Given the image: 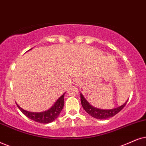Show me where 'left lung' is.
Instances as JSON below:
<instances>
[{"label":"left lung","instance_id":"8db88e82","mask_svg":"<svg viewBox=\"0 0 146 146\" xmlns=\"http://www.w3.org/2000/svg\"><path fill=\"white\" fill-rule=\"evenodd\" d=\"M81 97V102H82V105L84 108V109L87 112V113H88L90 115H91L92 117H93L95 119H106L108 118L114 117V115H116L117 113L121 111L123 108L126 105L127 101L125 104L121 105V106L118 107V108H113V109L110 110H102V109H99V108H96L95 107L91 106L89 104V102L85 99L82 94H80Z\"/></svg>","mask_w":146,"mask_h":146}]
</instances>
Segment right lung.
Here are the masks:
<instances>
[{
  "label": "right lung",
  "mask_w": 146,
  "mask_h": 146,
  "mask_svg": "<svg viewBox=\"0 0 146 146\" xmlns=\"http://www.w3.org/2000/svg\"><path fill=\"white\" fill-rule=\"evenodd\" d=\"M65 94V93H64ZM62 95L56 100L55 104L49 110L42 112H32L23 110L19 105L17 104L19 110L29 119L40 123H49L54 121L61 112L64 106V95Z\"/></svg>",
  "instance_id": "add662e5"
}]
</instances>
